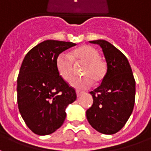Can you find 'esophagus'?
I'll return each mask as SVG.
<instances>
[{"mask_svg": "<svg viewBox=\"0 0 151 151\" xmlns=\"http://www.w3.org/2000/svg\"><path fill=\"white\" fill-rule=\"evenodd\" d=\"M76 93H77V95H78V96H80L83 92L81 91H78V90H77V91H76Z\"/></svg>", "mask_w": 151, "mask_h": 151, "instance_id": "1", "label": "esophagus"}]
</instances>
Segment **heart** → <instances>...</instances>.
Listing matches in <instances>:
<instances>
[{"label": "heart", "mask_w": 151, "mask_h": 151, "mask_svg": "<svg viewBox=\"0 0 151 151\" xmlns=\"http://www.w3.org/2000/svg\"><path fill=\"white\" fill-rule=\"evenodd\" d=\"M84 62L82 68L83 77L74 78L70 85L78 89H86L93 83V79L100 81L106 73L104 61L99 57L98 51L90 45H82L76 47L70 53L59 54L56 59V68L59 75L65 81H69L73 74V63Z\"/></svg>", "instance_id": "heart-1"}]
</instances>
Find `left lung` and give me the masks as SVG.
Instances as JSON below:
<instances>
[{
    "mask_svg": "<svg viewBox=\"0 0 151 151\" xmlns=\"http://www.w3.org/2000/svg\"><path fill=\"white\" fill-rule=\"evenodd\" d=\"M101 47L107 62V73L100 86L91 91L93 104L86 111L87 120L104 134L120 131L133 112L136 83L126 56L104 40L90 41Z\"/></svg>",
    "mask_w": 151,
    "mask_h": 151,
    "instance_id": "8db88e82",
    "label": "left lung"
}]
</instances>
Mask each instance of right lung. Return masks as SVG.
I'll return each mask as SVG.
<instances>
[{"label": "right lung", "instance_id": "add662e5", "mask_svg": "<svg viewBox=\"0 0 151 151\" xmlns=\"http://www.w3.org/2000/svg\"><path fill=\"white\" fill-rule=\"evenodd\" d=\"M76 43L45 40L34 47L22 63L17 80L18 109L30 129L48 135L65 120L67 106L77 99L75 90L59 75L57 56Z\"/></svg>", "mask_w": 151, "mask_h": 151}]
</instances>
